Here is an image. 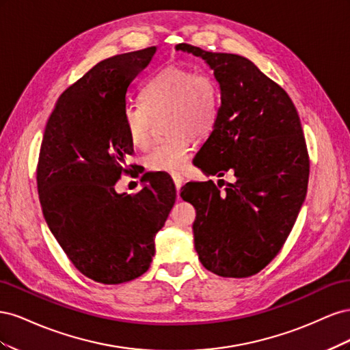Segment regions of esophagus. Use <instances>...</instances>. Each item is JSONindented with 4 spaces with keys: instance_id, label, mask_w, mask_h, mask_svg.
<instances>
[{
    "instance_id": "1",
    "label": "esophagus",
    "mask_w": 350,
    "mask_h": 350,
    "mask_svg": "<svg viewBox=\"0 0 350 350\" xmlns=\"http://www.w3.org/2000/svg\"><path fill=\"white\" fill-rule=\"evenodd\" d=\"M172 179H174V185L176 188V193L179 194V189H181V187H183V179L179 176H174Z\"/></svg>"
}]
</instances>
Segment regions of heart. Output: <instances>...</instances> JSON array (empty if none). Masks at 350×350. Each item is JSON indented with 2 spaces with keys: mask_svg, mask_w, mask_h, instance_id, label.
I'll return each instance as SVG.
<instances>
[{
  "mask_svg": "<svg viewBox=\"0 0 350 350\" xmlns=\"http://www.w3.org/2000/svg\"><path fill=\"white\" fill-rule=\"evenodd\" d=\"M142 98L143 103H129L124 109L126 135L134 147L144 149L150 143L153 120L163 116L169 137L144 156V165L152 172L179 175L191 154V137L204 139L216 124V83L206 74L169 66L147 81Z\"/></svg>",
  "mask_w": 350,
  "mask_h": 350,
  "instance_id": "b5f03b06",
  "label": "heart"
}]
</instances>
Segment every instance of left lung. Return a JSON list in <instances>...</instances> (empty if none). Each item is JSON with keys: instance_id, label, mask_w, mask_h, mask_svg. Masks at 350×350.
I'll list each match as a JSON object with an SVG mask.
<instances>
[{"instance_id": "8db88e82", "label": "left lung", "mask_w": 350, "mask_h": 350, "mask_svg": "<svg viewBox=\"0 0 350 350\" xmlns=\"http://www.w3.org/2000/svg\"><path fill=\"white\" fill-rule=\"evenodd\" d=\"M175 49L203 59L220 89L217 120L196 166L237 176L221 184L225 192L213 181L183 189V200L196 207L198 260L217 276L248 278L278 256L306 196L310 161L299 115L288 93L248 58L188 44Z\"/></svg>"}]
</instances>
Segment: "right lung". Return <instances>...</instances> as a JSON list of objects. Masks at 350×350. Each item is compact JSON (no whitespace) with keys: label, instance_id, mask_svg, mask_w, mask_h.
<instances>
[{"label":"right lung","instance_id":"add662e5","mask_svg":"<svg viewBox=\"0 0 350 350\" xmlns=\"http://www.w3.org/2000/svg\"><path fill=\"white\" fill-rule=\"evenodd\" d=\"M154 52L98 62L61 94L42 139L38 191L46 225L74 267L105 284L149 270L176 197L162 174L135 196L115 191L134 152L124 125L126 94Z\"/></svg>","mask_w":350,"mask_h":350}]
</instances>
